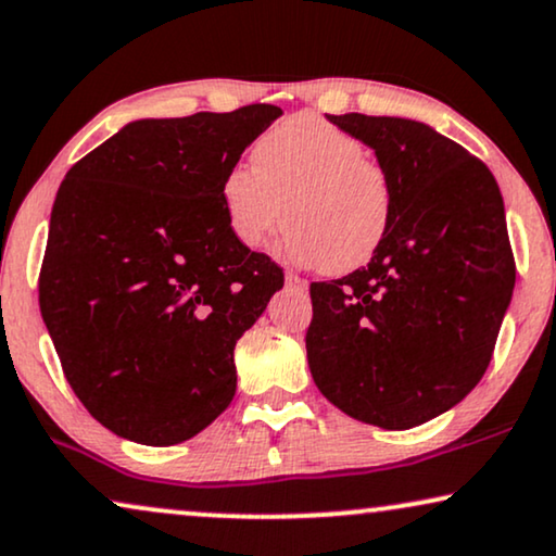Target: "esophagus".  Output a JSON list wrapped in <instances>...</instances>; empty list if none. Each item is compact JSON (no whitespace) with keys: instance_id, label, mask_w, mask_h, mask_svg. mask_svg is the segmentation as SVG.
<instances>
[{"instance_id":"esophagus-1","label":"esophagus","mask_w":556,"mask_h":556,"mask_svg":"<svg viewBox=\"0 0 556 556\" xmlns=\"http://www.w3.org/2000/svg\"><path fill=\"white\" fill-rule=\"evenodd\" d=\"M286 286L293 288V291H301V293L308 291V280L295 276V273H286Z\"/></svg>"}]
</instances>
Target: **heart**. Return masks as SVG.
<instances>
[{
    "mask_svg": "<svg viewBox=\"0 0 556 556\" xmlns=\"http://www.w3.org/2000/svg\"><path fill=\"white\" fill-rule=\"evenodd\" d=\"M227 225L245 248H263L288 215L286 250L303 265L346 273L367 263L392 219V179L354 134L314 113L268 128L253 164L225 174Z\"/></svg>",
    "mask_w": 556,
    "mask_h": 556,
    "instance_id": "1",
    "label": "heart"
}]
</instances>
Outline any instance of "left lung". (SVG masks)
I'll list each match as a JSON object with an SVG mask.
<instances>
[{
    "label": "left lung",
    "instance_id": "obj_1",
    "mask_svg": "<svg viewBox=\"0 0 556 556\" xmlns=\"http://www.w3.org/2000/svg\"><path fill=\"white\" fill-rule=\"evenodd\" d=\"M329 121L375 149L394 202L367 268L311 283L308 367L341 413L407 430L489 369L516 283L504 200L481 159L420 121Z\"/></svg>",
    "mask_w": 556,
    "mask_h": 556
}]
</instances>
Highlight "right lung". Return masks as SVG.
<instances>
[{
    "label": "right lung",
    "instance_id": "obj_1",
    "mask_svg": "<svg viewBox=\"0 0 556 556\" xmlns=\"http://www.w3.org/2000/svg\"><path fill=\"white\" fill-rule=\"evenodd\" d=\"M280 113L134 121L65 174L40 311L75 397L116 435L181 443L232 402L235 344L283 268L235 238L219 187Z\"/></svg>",
    "mask_w": 556,
    "mask_h": 556
}]
</instances>
